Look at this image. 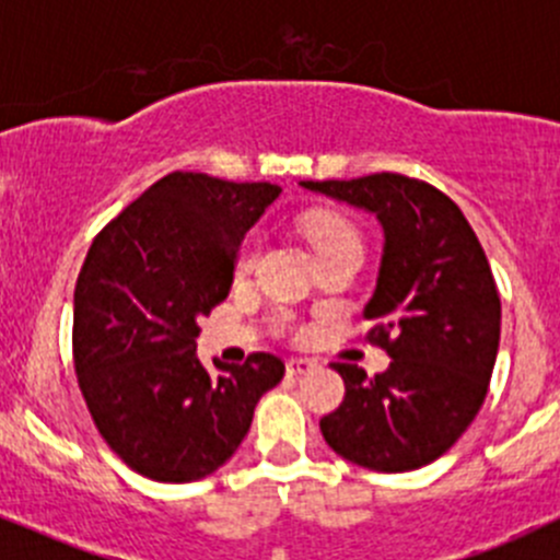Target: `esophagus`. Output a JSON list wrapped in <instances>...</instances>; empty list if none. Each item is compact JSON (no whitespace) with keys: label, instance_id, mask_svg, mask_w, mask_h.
Here are the masks:
<instances>
[{"label":"esophagus","instance_id":"1","mask_svg":"<svg viewBox=\"0 0 560 560\" xmlns=\"http://www.w3.org/2000/svg\"><path fill=\"white\" fill-rule=\"evenodd\" d=\"M314 369L312 358H290L287 361V374H306Z\"/></svg>","mask_w":560,"mask_h":560}]
</instances>
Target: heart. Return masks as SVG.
Returning a JSON list of instances; mask_svg holds the SVG:
<instances>
[{"mask_svg":"<svg viewBox=\"0 0 560 560\" xmlns=\"http://www.w3.org/2000/svg\"><path fill=\"white\" fill-rule=\"evenodd\" d=\"M306 235L314 243L317 254L336 252V248H358L361 252V235L350 221L339 219V215H314L306 221ZM259 254V235H246L237 246L235 254V270L237 273H248L257 262Z\"/></svg>","mask_w":560,"mask_h":560,"instance_id":"b5f03b06","label":"heart"}]
</instances>
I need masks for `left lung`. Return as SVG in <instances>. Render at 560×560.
Instances as JSON below:
<instances>
[{
    "instance_id": "left-lung-1",
    "label": "left lung",
    "mask_w": 560,
    "mask_h": 560,
    "mask_svg": "<svg viewBox=\"0 0 560 560\" xmlns=\"http://www.w3.org/2000/svg\"><path fill=\"white\" fill-rule=\"evenodd\" d=\"M303 188L372 213L383 230L377 287L363 317L394 358L369 377L334 363L345 401L319 421L339 457L405 474L435 463L481 410L501 341V298L463 210L405 175L303 180Z\"/></svg>"
}]
</instances>
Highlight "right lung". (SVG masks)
<instances>
[{
  "label": "right lung",
  "instance_id": "right-lung-1",
  "mask_svg": "<svg viewBox=\"0 0 560 560\" xmlns=\"http://www.w3.org/2000/svg\"><path fill=\"white\" fill-rule=\"evenodd\" d=\"M270 183L172 172L92 241L73 292V363L97 432L136 474L197 481L246 438L284 363L197 358L199 317L230 295L243 235L279 199Z\"/></svg>",
  "mask_w": 560,
  "mask_h": 560
}]
</instances>
